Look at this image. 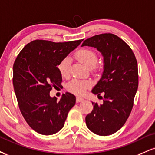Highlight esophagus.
<instances>
[{
    "instance_id": "obj_1",
    "label": "esophagus",
    "mask_w": 155,
    "mask_h": 155,
    "mask_svg": "<svg viewBox=\"0 0 155 155\" xmlns=\"http://www.w3.org/2000/svg\"><path fill=\"white\" fill-rule=\"evenodd\" d=\"M84 101V99L82 98V97H76V101L77 103H79L81 102V101Z\"/></svg>"
}]
</instances>
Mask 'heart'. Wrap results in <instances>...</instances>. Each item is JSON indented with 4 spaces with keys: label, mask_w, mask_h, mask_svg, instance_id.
<instances>
[{
    "label": "heart",
    "mask_w": 155,
    "mask_h": 155,
    "mask_svg": "<svg viewBox=\"0 0 155 155\" xmlns=\"http://www.w3.org/2000/svg\"><path fill=\"white\" fill-rule=\"evenodd\" d=\"M76 58L84 65H86L89 68L95 67L97 63V55L95 51L90 49H81L76 51L75 54ZM58 70L64 78H66L70 75L71 68V60L70 58H63L58 65ZM90 86V84L88 81H82L79 79H74L68 85V89L69 91L76 95H83L86 90Z\"/></svg>",
    "instance_id": "obj_1"
}]
</instances>
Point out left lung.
I'll return each mask as SVG.
<instances>
[{
  "mask_svg": "<svg viewBox=\"0 0 155 155\" xmlns=\"http://www.w3.org/2000/svg\"><path fill=\"white\" fill-rule=\"evenodd\" d=\"M83 46L97 48L104 58L101 79L92 89L95 95L104 92V103H93L92 112L86 116L87 126L99 136H109L118 131L128 118L138 90V64L131 48L112 33L90 37Z\"/></svg>",
  "mask_w": 155,
  "mask_h": 155,
  "instance_id": "obj_1",
  "label": "left lung"
}]
</instances>
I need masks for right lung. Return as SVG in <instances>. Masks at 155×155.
I'll return each instance as SVG.
<instances>
[{"label": "right lung", "instance_id": "obj_1", "mask_svg": "<svg viewBox=\"0 0 155 155\" xmlns=\"http://www.w3.org/2000/svg\"><path fill=\"white\" fill-rule=\"evenodd\" d=\"M82 41L56 43L37 39L25 46L16 58L13 85L19 110L30 127L40 134L49 136L60 130L76 104V97L70 92L58 101L49 92L61 86L60 61Z\"/></svg>", "mask_w": 155, "mask_h": 155}]
</instances>
